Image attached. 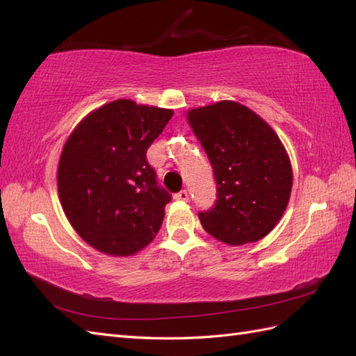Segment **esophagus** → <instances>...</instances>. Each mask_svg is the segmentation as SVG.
Here are the masks:
<instances>
[{
    "label": "esophagus",
    "instance_id": "esophagus-1",
    "mask_svg": "<svg viewBox=\"0 0 356 356\" xmlns=\"http://www.w3.org/2000/svg\"><path fill=\"white\" fill-rule=\"evenodd\" d=\"M174 199L180 200V202H186L188 199H190V195H188L186 190H182V191H179L176 195H174Z\"/></svg>",
    "mask_w": 356,
    "mask_h": 356
}]
</instances>
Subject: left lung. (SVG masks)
Returning <instances> with one entry per match:
<instances>
[{
  "label": "left lung",
  "mask_w": 356,
  "mask_h": 356,
  "mask_svg": "<svg viewBox=\"0 0 356 356\" xmlns=\"http://www.w3.org/2000/svg\"><path fill=\"white\" fill-rule=\"evenodd\" d=\"M186 116L217 186L214 207L199 213L203 229L232 246L268 236L292 190L291 161L277 133L252 110L232 101L194 108Z\"/></svg>",
  "instance_id": "1"
}]
</instances>
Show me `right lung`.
Wrapping results in <instances>:
<instances>
[{
	"label": "right lung",
	"instance_id": "right-lung-1",
	"mask_svg": "<svg viewBox=\"0 0 356 356\" xmlns=\"http://www.w3.org/2000/svg\"><path fill=\"white\" fill-rule=\"evenodd\" d=\"M172 110L118 99L82 119L67 139L58 166L59 200L90 246L133 255L161 229L171 194L157 184L147 149Z\"/></svg>",
	"mask_w": 356,
	"mask_h": 356
}]
</instances>
